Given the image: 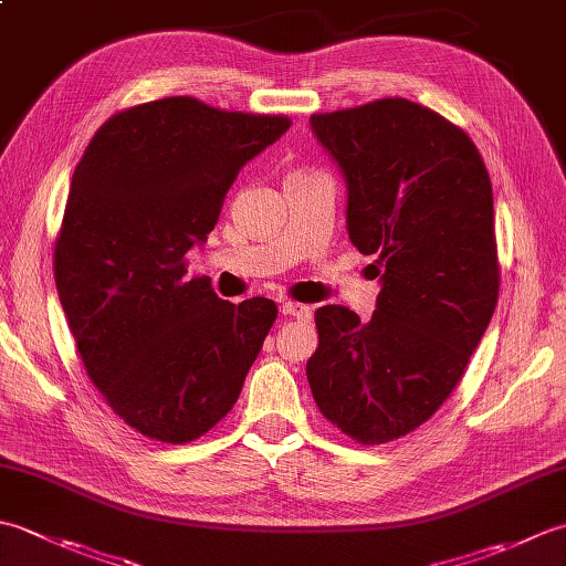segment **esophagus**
<instances>
[{
  "mask_svg": "<svg viewBox=\"0 0 566 566\" xmlns=\"http://www.w3.org/2000/svg\"><path fill=\"white\" fill-rule=\"evenodd\" d=\"M280 311L284 316H292L298 321H308L311 318V308L306 304H294V302H280Z\"/></svg>",
  "mask_w": 566,
  "mask_h": 566,
  "instance_id": "1",
  "label": "esophagus"
}]
</instances>
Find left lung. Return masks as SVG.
<instances>
[{
  "label": "left lung",
  "instance_id": "1",
  "mask_svg": "<svg viewBox=\"0 0 566 566\" xmlns=\"http://www.w3.org/2000/svg\"><path fill=\"white\" fill-rule=\"evenodd\" d=\"M311 130L347 187V235L377 255V308L316 311L311 394L333 426L379 444L438 411L494 316V195L462 128L408 99L314 114Z\"/></svg>",
  "mask_w": 566,
  "mask_h": 566
}]
</instances>
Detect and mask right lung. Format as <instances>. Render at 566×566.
<instances>
[{"label":"right lung","instance_id":"1","mask_svg":"<svg viewBox=\"0 0 566 566\" xmlns=\"http://www.w3.org/2000/svg\"><path fill=\"white\" fill-rule=\"evenodd\" d=\"M290 118L191 97L106 122L72 175L55 286L94 387L130 428L182 444L238 401L276 318L270 298L231 304L187 252L207 243L238 172Z\"/></svg>","mask_w":566,"mask_h":566}]
</instances>
